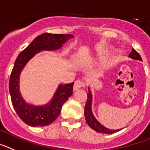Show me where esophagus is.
<instances>
[{"instance_id":"obj_1","label":"esophagus","mask_w":150,"mask_h":150,"mask_svg":"<svg viewBox=\"0 0 150 150\" xmlns=\"http://www.w3.org/2000/svg\"><path fill=\"white\" fill-rule=\"evenodd\" d=\"M84 87V83H83V82L81 80H77V81H75V84H74L73 90H78V89L81 88V87Z\"/></svg>"}]
</instances>
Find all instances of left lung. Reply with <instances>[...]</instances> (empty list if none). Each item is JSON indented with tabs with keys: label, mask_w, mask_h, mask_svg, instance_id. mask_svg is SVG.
I'll list each match as a JSON object with an SVG mask.
<instances>
[{
	"label": "left lung",
	"mask_w": 150,
	"mask_h": 150,
	"mask_svg": "<svg viewBox=\"0 0 150 150\" xmlns=\"http://www.w3.org/2000/svg\"><path fill=\"white\" fill-rule=\"evenodd\" d=\"M129 57L130 58L134 59V60H142L141 55L139 54L134 49L132 50V52L129 54ZM88 90L89 93H87V102H86V105H85L84 108V117L85 120H86V122L88 124L89 126H90L92 129L95 130L96 132H99V133H104V134H112V133H115V132L120 131V129L112 130V129H108V128L105 127L104 125H102V124L95 118L93 114V111H92L93 96H92V93L91 91H90V87L88 88Z\"/></svg>",
	"instance_id": "left-lung-1"
}]
</instances>
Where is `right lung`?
Returning <instances> with one entry per match:
<instances>
[{"instance_id":"add662e5","label":"right lung","mask_w":150,"mask_h":150,"mask_svg":"<svg viewBox=\"0 0 150 150\" xmlns=\"http://www.w3.org/2000/svg\"><path fill=\"white\" fill-rule=\"evenodd\" d=\"M72 34H52L45 33L33 40L22 52L18 54L9 78V90L13 106L21 120L30 126H45L53 122L61 111L62 106L73 93L74 82L60 84L52 99L48 104L41 106L27 103L19 90V75L28 62L36 54L42 51H55L62 48Z\"/></svg>"}]
</instances>
